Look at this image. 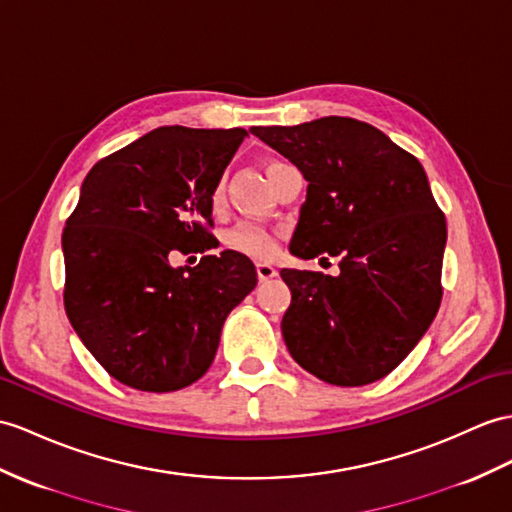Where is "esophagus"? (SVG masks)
Returning a JSON list of instances; mask_svg holds the SVG:
<instances>
[{
  "mask_svg": "<svg viewBox=\"0 0 512 512\" xmlns=\"http://www.w3.org/2000/svg\"><path fill=\"white\" fill-rule=\"evenodd\" d=\"M256 273H258V280H260V282H267V280L278 276L276 267L269 265V263H256Z\"/></svg>",
  "mask_w": 512,
  "mask_h": 512,
  "instance_id": "obj_1",
  "label": "esophagus"
}]
</instances>
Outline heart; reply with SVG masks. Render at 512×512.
<instances>
[{"label":"heart","mask_w":512,"mask_h":512,"mask_svg":"<svg viewBox=\"0 0 512 512\" xmlns=\"http://www.w3.org/2000/svg\"><path fill=\"white\" fill-rule=\"evenodd\" d=\"M276 162H269L267 169H271ZM223 204V186L217 184L213 193H210V206L215 210ZM226 245L234 252L252 256V258H269L278 249V236L269 228L260 226V223L243 221L239 226H234L226 234Z\"/></svg>","instance_id":"1"}]
</instances>
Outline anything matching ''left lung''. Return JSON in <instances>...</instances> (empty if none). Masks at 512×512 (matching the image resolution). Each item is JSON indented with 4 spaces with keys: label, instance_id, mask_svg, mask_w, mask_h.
<instances>
[{
    "label": "left lung",
    "instance_id": "obj_1",
    "mask_svg": "<svg viewBox=\"0 0 512 512\" xmlns=\"http://www.w3.org/2000/svg\"><path fill=\"white\" fill-rule=\"evenodd\" d=\"M249 132L308 182L291 254L339 258V276L280 271L291 289L282 336L295 363L336 386L389 376L426 334L443 295L447 226L421 162L350 117Z\"/></svg>",
    "mask_w": 512,
    "mask_h": 512
}]
</instances>
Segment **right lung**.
<instances>
[{
  "instance_id": "1",
  "label": "right lung",
  "mask_w": 512,
  "mask_h": 512,
  "mask_svg": "<svg viewBox=\"0 0 512 512\" xmlns=\"http://www.w3.org/2000/svg\"><path fill=\"white\" fill-rule=\"evenodd\" d=\"M247 130L165 126L102 158L62 232L65 310L112 378L169 393L213 365L223 321L258 282L226 249L171 267V249L206 252L210 193Z\"/></svg>"
}]
</instances>
